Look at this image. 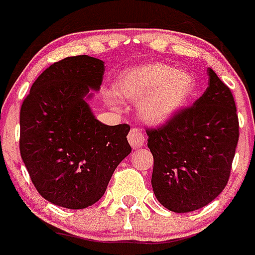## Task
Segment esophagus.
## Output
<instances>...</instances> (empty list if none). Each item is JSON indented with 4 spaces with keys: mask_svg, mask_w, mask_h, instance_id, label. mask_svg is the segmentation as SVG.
Segmentation results:
<instances>
[{
    "mask_svg": "<svg viewBox=\"0 0 255 255\" xmlns=\"http://www.w3.org/2000/svg\"><path fill=\"white\" fill-rule=\"evenodd\" d=\"M128 140H129L132 149H138V148L143 147L144 143H145V136H144V132L140 129L132 128L129 134H128Z\"/></svg>",
    "mask_w": 255,
    "mask_h": 255,
    "instance_id": "34e87169",
    "label": "esophagus"
}]
</instances>
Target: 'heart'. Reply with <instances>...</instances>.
Masks as SVG:
<instances>
[{
	"instance_id": "1",
	"label": "heart",
	"mask_w": 255,
	"mask_h": 255,
	"mask_svg": "<svg viewBox=\"0 0 255 255\" xmlns=\"http://www.w3.org/2000/svg\"><path fill=\"white\" fill-rule=\"evenodd\" d=\"M114 87L121 100L138 101V112L144 121L162 124L190 102L197 83L188 71L152 62L125 70Z\"/></svg>"
}]
</instances>
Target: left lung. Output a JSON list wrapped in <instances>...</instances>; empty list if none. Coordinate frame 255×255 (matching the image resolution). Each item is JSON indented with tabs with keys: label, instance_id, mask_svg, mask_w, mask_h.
<instances>
[{
	"label": "left lung",
	"instance_id": "1",
	"mask_svg": "<svg viewBox=\"0 0 255 255\" xmlns=\"http://www.w3.org/2000/svg\"><path fill=\"white\" fill-rule=\"evenodd\" d=\"M207 71L208 88L194 105L157 129H147L153 191L176 213L197 211L221 194L239 141L233 93L213 70Z\"/></svg>",
	"mask_w": 255,
	"mask_h": 255
}]
</instances>
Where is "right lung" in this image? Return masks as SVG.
Here are the masks:
<instances>
[{
  "mask_svg": "<svg viewBox=\"0 0 255 255\" xmlns=\"http://www.w3.org/2000/svg\"><path fill=\"white\" fill-rule=\"evenodd\" d=\"M105 69L91 56L64 58L38 76L21 105L20 154L38 193L56 206L82 209L98 202L131 152L130 126L105 125L87 103Z\"/></svg>",
  "mask_w": 255,
  "mask_h": 255,
  "instance_id": "obj_1",
  "label": "right lung"
}]
</instances>
